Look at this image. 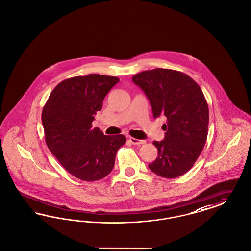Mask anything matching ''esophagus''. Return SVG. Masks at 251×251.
<instances>
[{
	"label": "esophagus",
	"instance_id": "34e87169",
	"mask_svg": "<svg viewBox=\"0 0 251 251\" xmlns=\"http://www.w3.org/2000/svg\"><path fill=\"white\" fill-rule=\"evenodd\" d=\"M129 141H130L132 144H135V145H142V144L145 143V141L138 140V139H135V138H132V137H129Z\"/></svg>",
	"mask_w": 251,
	"mask_h": 251
}]
</instances>
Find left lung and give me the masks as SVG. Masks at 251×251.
<instances>
[{"label":"left lung","instance_id":"8db88e82","mask_svg":"<svg viewBox=\"0 0 251 251\" xmlns=\"http://www.w3.org/2000/svg\"><path fill=\"white\" fill-rule=\"evenodd\" d=\"M132 80L149 99L153 117L167 118L163 141L153 142L157 156L149 169L164 178L185 175L207 140L209 109L201 89L185 73L166 68L142 71Z\"/></svg>","mask_w":251,"mask_h":251}]
</instances>
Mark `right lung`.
<instances>
[{
    "instance_id": "right-lung-1",
    "label": "right lung",
    "mask_w": 251,
    "mask_h": 251,
    "mask_svg": "<svg viewBox=\"0 0 251 251\" xmlns=\"http://www.w3.org/2000/svg\"><path fill=\"white\" fill-rule=\"evenodd\" d=\"M116 76L90 74L61 81L42 110L45 141L50 151L70 175L87 182L98 181L112 171L116 153L126 139L105 136L92 122L102 109Z\"/></svg>"
}]
</instances>
